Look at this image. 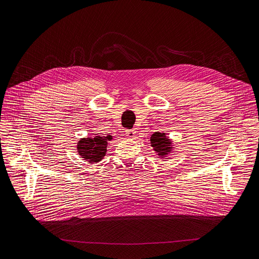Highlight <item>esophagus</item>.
<instances>
[{
    "label": "esophagus",
    "instance_id": "34e87169",
    "mask_svg": "<svg viewBox=\"0 0 259 259\" xmlns=\"http://www.w3.org/2000/svg\"><path fill=\"white\" fill-rule=\"evenodd\" d=\"M125 134H126V136H127L128 138H133L134 136H135V134H136V131H135V130H134V128H132V130H126Z\"/></svg>",
    "mask_w": 259,
    "mask_h": 259
}]
</instances>
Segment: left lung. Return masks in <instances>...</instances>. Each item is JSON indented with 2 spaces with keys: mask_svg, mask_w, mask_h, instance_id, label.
I'll return each mask as SVG.
<instances>
[{
  "mask_svg": "<svg viewBox=\"0 0 259 259\" xmlns=\"http://www.w3.org/2000/svg\"><path fill=\"white\" fill-rule=\"evenodd\" d=\"M151 146L158 153L159 156L163 157L172 149L170 147L169 139L164 136V133H154L151 136Z\"/></svg>",
  "mask_w": 259,
  "mask_h": 259,
  "instance_id": "obj_1",
  "label": "left lung"
}]
</instances>
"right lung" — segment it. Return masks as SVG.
<instances>
[{
    "label": "right lung",
    "mask_w": 259,
    "mask_h": 259,
    "mask_svg": "<svg viewBox=\"0 0 259 259\" xmlns=\"http://www.w3.org/2000/svg\"><path fill=\"white\" fill-rule=\"evenodd\" d=\"M109 140H111V136H95L81 139L77 144L78 154L89 163L101 161L105 156Z\"/></svg>",
    "instance_id": "right-lung-1"
}]
</instances>
